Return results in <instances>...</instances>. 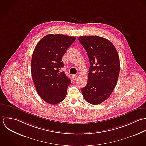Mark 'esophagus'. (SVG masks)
<instances>
[{
    "instance_id": "34e87169",
    "label": "esophagus",
    "mask_w": 146,
    "mask_h": 146,
    "mask_svg": "<svg viewBox=\"0 0 146 146\" xmlns=\"http://www.w3.org/2000/svg\"><path fill=\"white\" fill-rule=\"evenodd\" d=\"M72 78H73V79L74 80H76L77 79V75H76V74L73 75V76H72Z\"/></svg>"
}]
</instances>
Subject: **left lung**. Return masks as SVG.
<instances>
[{"label": "left lung", "mask_w": 146, "mask_h": 146, "mask_svg": "<svg viewBox=\"0 0 146 146\" xmlns=\"http://www.w3.org/2000/svg\"><path fill=\"white\" fill-rule=\"evenodd\" d=\"M90 62L88 83L81 89L84 99L92 105L106 100L115 88L120 71L117 50L109 40L97 36L78 37Z\"/></svg>", "instance_id": "obj_1"}]
</instances>
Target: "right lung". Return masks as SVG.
Here are the masks:
<instances>
[{
    "instance_id": "right-lung-1",
    "label": "right lung",
    "mask_w": 146,
    "mask_h": 146,
    "mask_svg": "<svg viewBox=\"0 0 146 146\" xmlns=\"http://www.w3.org/2000/svg\"><path fill=\"white\" fill-rule=\"evenodd\" d=\"M73 36L49 34L37 44L31 60L32 79L39 96L51 105L62 101L71 83L60 69L62 56L76 40Z\"/></svg>"
}]
</instances>
